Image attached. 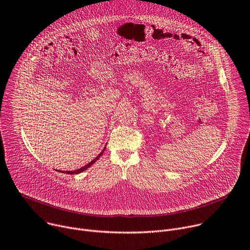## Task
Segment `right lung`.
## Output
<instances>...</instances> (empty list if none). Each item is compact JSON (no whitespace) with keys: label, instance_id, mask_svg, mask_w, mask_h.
Listing matches in <instances>:
<instances>
[{"label":"right lung","instance_id":"obj_1","mask_svg":"<svg viewBox=\"0 0 250 250\" xmlns=\"http://www.w3.org/2000/svg\"><path fill=\"white\" fill-rule=\"evenodd\" d=\"M105 147H106V146H104V148L103 149L102 153L99 154V155H98V156H97L95 159H93V160H92L90 163H88L87 165H85L84 167H81V168H79V169H76V170H71V171H61V170H57V171H61V172H63V173H65V172H66L67 174H78V173H81V172L84 171L85 169H87L88 167H91V166H92V165H93V164H94V163H95V162H96V161H97L99 158H101V157L103 156L104 152L105 151Z\"/></svg>","mask_w":250,"mask_h":250}]
</instances>
